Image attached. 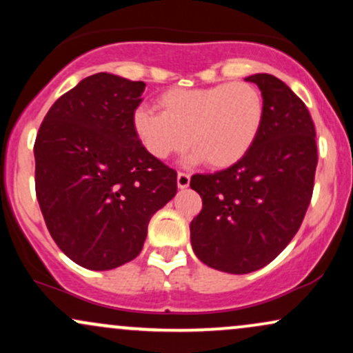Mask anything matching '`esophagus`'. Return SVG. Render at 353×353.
Returning a JSON list of instances; mask_svg holds the SVG:
<instances>
[{"mask_svg": "<svg viewBox=\"0 0 353 353\" xmlns=\"http://www.w3.org/2000/svg\"><path fill=\"white\" fill-rule=\"evenodd\" d=\"M189 184H190V176H189V174H185V172L177 174V188L185 189V188H189Z\"/></svg>", "mask_w": 353, "mask_h": 353, "instance_id": "esophagus-1", "label": "esophagus"}]
</instances>
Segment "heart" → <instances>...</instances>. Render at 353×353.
<instances>
[{
	"mask_svg": "<svg viewBox=\"0 0 353 353\" xmlns=\"http://www.w3.org/2000/svg\"><path fill=\"white\" fill-rule=\"evenodd\" d=\"M161 112L145 106L132 112V131L154 159L164 161L190 144L189 164L214 169L234 165L250 151L264 121V99L249 83L174 88L157 99Z\"/></svg>",
	"mask_w": 353,
	"mask_h": 353,
	"instance_id": "1",
	"label": "heart"
}]
</instances>
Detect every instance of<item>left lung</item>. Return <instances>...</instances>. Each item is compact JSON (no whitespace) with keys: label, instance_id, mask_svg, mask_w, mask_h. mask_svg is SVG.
I'll use <instances>...</instances> for the list:
<instances>
[{"label":"left lung","instance_id":"1","mask_svg":"<svg viewBox=\"0 0 353 353\" xmlns=\"http://www.w3.org/2000/svg\"><path fill=\"white\" fill-rule=\"evenodd\" d=\"M264 121L250 151L214 174H196L190 188L202 210L190 222L199 261L229 274H249L272 262L301 228L317 168L314 121L301 98L272 74L259 72Z\"/></svg>","mask_w":353,"mask_h":353}]
</instances>
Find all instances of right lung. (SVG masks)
Listing matches in <instances>:
<instances>
[{
  "mask_svg": "<svg viewBox=\"0 0 353 353\" xmlns=\"http://www.w3.org/2000/svg\"><path fill=\"white\" fill-rule=\"evenodd\" d=\"M145 84L111 72L84 78L52 104L34 143L36 197L72 262L111 270L143 249L148 224L177 192V174L144 151L132 112Z\"/></svg>",
  "mask_w": 353,
  "mask_h": 353,
  "instance_id": "obj_1",
  "label": "right lung"
}]
</instances>
